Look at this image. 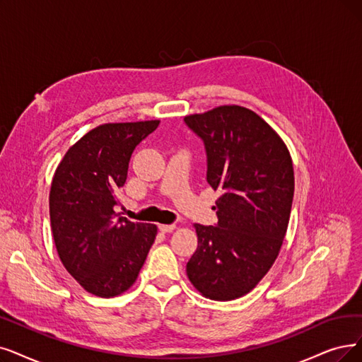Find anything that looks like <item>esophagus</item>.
I'll use <instances>...</instances> for the list:
<instances>
[{
    "label": "esophagus",
    "mask_w": 362,
    "mask_h": 362,
    "mask_svg": "<svg viewBox=\"0 0 362 362\" xmlns=\"http://www.w3.org/2000/svg\"><path fill=\"white\" fill-rule=\"evenodd\" d=\"M158 230L163 231V233H170V231L175 230V224H160L158 226Z\"/></svg>",
    "instance_id": "esophagus-1"
}]
</instances>
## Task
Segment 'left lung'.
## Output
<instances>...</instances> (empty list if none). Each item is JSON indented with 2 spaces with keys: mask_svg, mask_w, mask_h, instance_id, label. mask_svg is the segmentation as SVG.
Returning <instances> with one entry per match:
<instances>
[{
  "mask_svg": "<svg viewBox=\"0 0 362 362\" xmlns=\"http://www.w3.org/2000/svg\"><path fill=\"white\" fill-rule=\"evenodd\" d=\"M184 123L204 142L206 181L221 192L218 223L194 226L199 243L187 276L211 300H235L259 282L282 247L294 196L291 157L248 108L224 105Z\"/></svg>",
  "mask_w": 362,
  "mask_h": 362,
  "instance_id": "obj_1",
  "label": "left lung"
}]
</instances>
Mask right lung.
Returning a JSON list of instances; mask_svg holds the SVG:
<instances>
[{
  "label": "right lung",
  "instance_id": "right-lung-1",
  "mask_svg": "<svg viewBox=\"0 0 362 362\" xmlns=\"http://www.w3.org/2000/svg\"><path fill=\"white\" fill-rule=\"evenodd\" d=\"M158 123L100 124L76 142L56 169L49 197L54 245L68 273L90 294L126 291L156 239L154 224L129 221L115 209L134 150Z\"/></svg>",
  "mask_w": 362,
  "mask_h": 362
}]
</instances>
